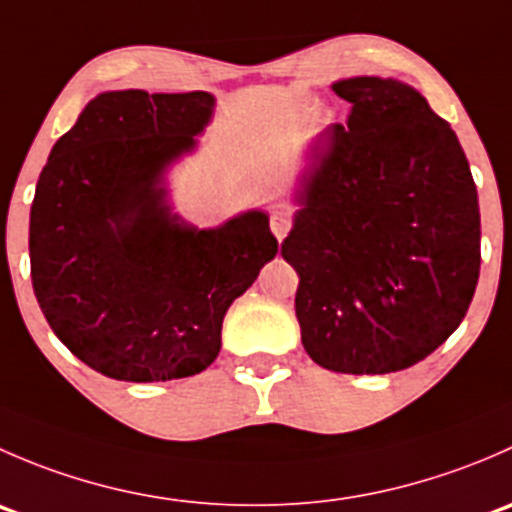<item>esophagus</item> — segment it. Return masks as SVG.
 <instances>
[{
    "label": "esophagus",
    "instance_id": "1",
    "mask_svg": "<svg viewBox=\"0 0 512 512\" xmlns=\"http://www.w3.org/2000/svg\"><path fill=\"white\" fill-rule=\"evenodd\" d=\"M270 227H272V232H275L277 240H285L289 227H292V218H289L287 213H282V210H277V213L272 215Z\"/></svg>",
    "mask_w": 512,
    "mask_h": 512
}]
</instances>
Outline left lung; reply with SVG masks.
<instances>
[{"mask_svg":"<svg viewBox=\"0 0 512 512\" xmlns=\"http://www.w3.org/2000/svg\"><path fill=\"white\" fill-rule=\"evenodd\" d=\"M347 123L314 141L282 242L302 344L339 374H391L436 352L478 285L480 213L453 128L411 86L332 84Z\"/></svg>","mask_w":512,"mask_h":512,"instance_id":"left-lung-1","label":"left lung"}]
</instances>
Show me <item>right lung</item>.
<instances>
[{"mask_svg":"<svg viewBox=\"0 0 512 512\" xmlns=\"http://www.w3.org/2000/svg\"><path fill=\"white\" fill-rule=\"evenodd\" d=\"M208 91H106L51 148L36 183L29 257L56 337L98 374L170 381L220 352L227 307L280 245L250 210L213 230L180 223L163 170L195 148Z\"/></svg>","mask_w":512,"mask_h":512,"instance_id":"add662e5","label":"right lung"}]
</instances>
